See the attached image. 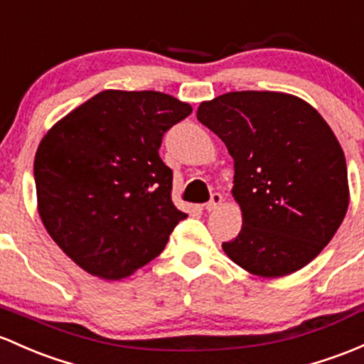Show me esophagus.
<instances>
[{
    "label": "esophagus",
    "mask_w": 364,
    "mask_h": 364,
    "mask_svg": "<svg viewBox=\"0 0 364 364\" xmlns=\"http://www.w3.org/2000/svg\"><path fill=\"white\" fill-rule=\"evenodd\" d=\"M222 201H224V198H222L220 193H213L212 194V199H210L208 203H206V212H215V210L218 208V206L222 205Z\"/></svg>",
    "instance_id": "34e87169"
}]
</instances>
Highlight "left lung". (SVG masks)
Masks as SVG:
<instances>
[{
	"label": "left lung",
	"instance_id": "1",
	"mask_svg": "<svg viewBox=\"0 0 364 364\" xmlns=\"http://www.w3.org/2000/svg\"><path fill=\"white\" fill-rule=\"evenodd\" d=\"M196 116L234 159L243 225L225 255L260 277L306 267L349 208L346 156L323 116L300 97L252 90L201 102Z\"/></svg>",
	"mask_w": 364,
	"mask_h": 364
}]
</instances>
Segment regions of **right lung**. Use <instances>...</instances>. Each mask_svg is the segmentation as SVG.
I'll list each match as a JSON object with an SVG mask.
<instances>
[{"instance_id": "1", "label": "right lung", "mask_w": 364, "mask_h": 364, "mask_svg": "<svg viewBox=\"0 0 364 364\" xmlns=\"http://www.w3.org/2000/svg\"><path fill=\"white\" fill-rule=\"evenodd\" d=\"M193 112L168 93L104 90L57 121L34 158L38 213L88 274L118 281L159 255L186 218L159 158L168 128Z\"/></svg>"}]
</instances>
